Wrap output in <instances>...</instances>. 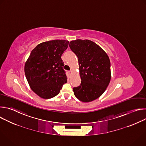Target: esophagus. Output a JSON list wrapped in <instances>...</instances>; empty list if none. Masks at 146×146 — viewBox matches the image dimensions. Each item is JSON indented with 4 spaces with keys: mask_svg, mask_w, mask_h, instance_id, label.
<instances>
[{
    "mask_svg": "<svg viewBox=\"0 0 146 146\" xmlns=\"http://www.w3.org/2000/svg\"><path fill=\"white\" fill-rule=\"evenodd\" d=\"M68 72H69V73L70 74H72V70H69Z\"/></svg>",
    "mask_w": 146,
    "mask_h": 146,
    "instance_id": "34e87169",
    "label": "esophagus"
}]
</instances>
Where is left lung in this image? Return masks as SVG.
Wrapping results in <instances>:
<instances>
[{
    "label": "left lung",
    "mask_w": 146,
    "mask_h": 146,
    "mask_svg": "<svg viewBox=\"0 0 146 146\" xmlns=\"http://www.w3.org/2000/svg\"><path fill=\"white\" fill-rule=\"evenodd\" d=\"M71 50L78 60L81 84L73 88L80 100L89 102L100 97L105 91L111 79L110 61L107 54L89 40L71 41Z\"/></svg>",
    "instance_id": "obj_1"
}]
</instances>
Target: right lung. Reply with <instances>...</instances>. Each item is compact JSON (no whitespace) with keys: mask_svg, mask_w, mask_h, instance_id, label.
I'll use <instances>...</instances> for the list:
<instances>
[{"mask_svg":"<svg viewBox=\"0 0 146 146\" xmlns=\"http://www.w3.org/2000/svg\"><path fill=\"white\" fill-rule=\"evenodd\" d=\"M69 41L54 40L38 44L31 52L25 74L32 90L43 99L56 96L67 82L61 56Z\"/></svg>","mask_w":146,"mask_h":146,"instance_id":"obj_1","label":"right lung"}]
</instances>
